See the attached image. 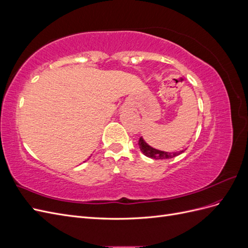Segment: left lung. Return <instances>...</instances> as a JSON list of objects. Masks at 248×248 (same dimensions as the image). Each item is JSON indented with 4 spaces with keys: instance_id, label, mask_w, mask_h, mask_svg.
<instances>
[{
    "instance_id": "8db88e82",
    "label": "left lung",
    "mask_w": 248,
    "mask_h": 248,
    "mask_svg": "<svg viewBox=\"0 0 248 248\" xmlns=\"http://www.w3.org/2000/svg\"><path fill=\"white\" fill-rule=\"evenodd\" d=\"M139 146L140 151L144 153V155H146L147 157H150V158L153 159H170V158H174V157L180 155L181 153L184 152V150L179 152H163V151H159V150H156L152 147H150L148 144H146L145 140H142L141 138H140L139 140Z\"/></svg>"
}]
</instances>
